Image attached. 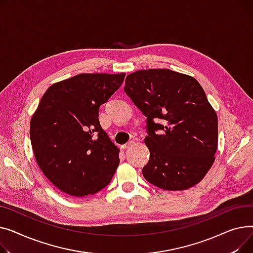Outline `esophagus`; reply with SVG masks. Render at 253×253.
<instances>
[{
  "mask_svg": "<svg viewBox=\"0 0 253 253\" xmlns=\"http://www.w3.org/2000/svg\"><path fill=\"white\" fill-rule=\"evenodd\" d=\"M133 144V141H129L127 144H125V145H122V149H126V148L130 147L131 145Z\"/></svg>",
  "mask_w": 253,
  "mask_h": 253,
  "instance_id": "1",
  "label": "esophagus"
}]
</instances>
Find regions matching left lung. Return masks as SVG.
<instances>
[{
	"instance_id": "1",
	"label": "left lung",
	"mask_w": 253,
	"mask_h": 253,
	"mask_svg": "<svg viewBox=\"0 0 253 253\" xmlns=\"http://www.w3.org/2000/svg\"><path fill=\"white\" fill-rule=\"evenodd\" d=\"M125 92L147 117L146 181L169 191L198 184L213 165L218 135L217 115L200 84L170 69H146L128 74Z\"/></svg>"
}]
</instances>
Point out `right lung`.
<instances>
[{
    "label": "right lung",
    "instance_id": "add662e5",
    "mask_svg": "<svg viewBox=\"0 0 253 253\" xmlns=\"http://www.w3.org/2000/svg\"><path fill=\"white\" fill-rule=\"evenodd\" d=\"M126 73H81L52 84L31 121V141L47 179L71 196L93 195L111 181L120 149L99 123V108Z\"/></svg>",
    "mask_w": 253,
    "mask_h": 253
}]
</instances>
